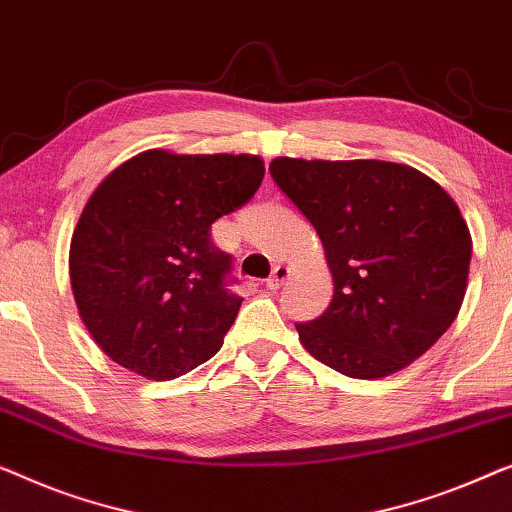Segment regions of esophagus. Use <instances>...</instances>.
<instances>
[{
  "label": "esophagus",
  "instance_id": "obj_1",
  "mask_svg": "<svg viewBox=\"0 0 512 512\" xmlns=\"http://www.w3.org/2000/svg\"><path fill=\"white\" fill-rule=\"evenodd\" d=\"M288 279V268L286 265H274V270L270 274L268 279V288L270 291H277V288H281V284Z\"/></svg>",
  "mask_w": 512,
  "mask_h": 512
}]
</instances>
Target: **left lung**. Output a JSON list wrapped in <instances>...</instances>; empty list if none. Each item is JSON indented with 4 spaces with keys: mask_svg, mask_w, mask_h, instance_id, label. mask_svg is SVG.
I'll list each match as a JSON object with an SVG mask.
<instances>
[{
    "mask_svg": "<svg viewBox=\"0 0 512 512\" xmlns=\"http://www.w3.org/2000/svg\"><path fill=\"white\" fill-rule=\"evenodd\" d=\"M277 187L316 228L335 293L295 323L307 351L351 379L411 365L453 325L471 263L469 226L446 191L392 161L270 164Z\"/></svg>",
    "mask_w": 512,
    "mask_h": 512,
    "instance_id": "8db88e82",
    "label": "left lung"
}]
</instances>
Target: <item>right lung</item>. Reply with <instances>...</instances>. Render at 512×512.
Masks as SVG:
<instances>
[{"mask_svg": "<svg viewBox=\"0 0 512 512\" xmlns=\"http://www.w3.org/2000/svg\"><path fill=\"white\" fill-rule=\"evenodd\" d=\"M263 175L251 154L150 150L96 187L69 270L80 316L110 360L168 381L219 351L242 298L212 224L247 203Z\"/></svg>", "mask_w": 512, "mask_h": 512, "instance_id": "1", "label": "right lung"}]
</instances>
